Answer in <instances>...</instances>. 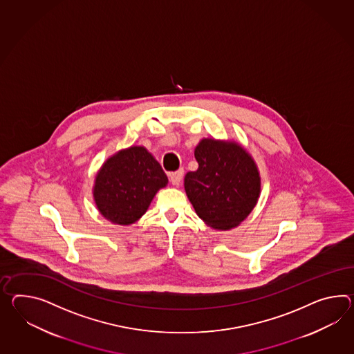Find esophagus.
I'll return each instance as SVG.
<instances>
[{
  "mask_svg": "<svg viewBox=\"0 0 354 354\" xmlns=\"http://www.w3.org/2000/svg\"><path fill=\"white\" fill-rule=\"evenodd\" d=\"M183 175H184L183 170H178L175 173L170 174V181L173 183V185H179L180 184Z\"/></svg>",
  "mask_w": 354,
  "mask_h": 354,
  "instance_id": "1",
  "label": "esophagus"
}]
</instances>
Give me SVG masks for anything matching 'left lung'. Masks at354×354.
Wrapping results in <instances>:
<instances>
[{"label": "left lung", "instance_id": "8db88e82", "mask_svg": "<svg viewBox=\"0 0 354 354\" xmlns=\"http://www.w3.org/2000/svg\"><path fill=\"white\" fill-rule=\"evenodd\" d=\"M194 157L197 171L184 178V189L196 214L216 230L244 221L259 202L261 176L250 152L235 140L201 139Z\"/></svg>", "mask_w": 354, "mask_h": 354}]
</instances>
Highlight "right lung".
Segmentation results:
<instances>
[{
  "mask_svg": "<svg viewBox=\"0 0 354 354\" xmlns=\"http://www.w3.org/2000/svg\"><path fill=\"white\" fill-rule=\"evenodd\" d=\"M167 183L161 165L146 147L124 148L110 156L95 174V207L113 224H134Z\"/></svg>",
  "mask_w": 354,
  "mask_h": 354,
  "instance_id": "add662e5",
  "label": "right lung"
}]
</instances>
